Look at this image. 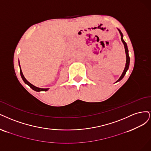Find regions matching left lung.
Wrapping results in <instances>:
<instances>
[{
	"instance_id": "left-lung-1",
	"label": "left lung",
	"mask_w": 151,
	"mask_h": 151,
	"mask_svg": "<svg viewBox=\"0 0 151 151\" xmlns=\"http://www.w3.org/2000/svg\"><path fill=\"white\" fill-rule=\"evenodd\" d=\"M118 31H119L120 34V36H121V40H122V42H123L124 45V48H125V54H126V63H125V68L124 70V71L122 73V74L121 75L120 77L119 78V79L116 81L115 83L118 82L119 81H120L124 77L126 72H127V71L129 69V64H130V57H129V50H128V47H127V43H126L125 42V41L123 39V35L122 33V32L120 31V29H118Z\"/></svg>"
}]
</instances>
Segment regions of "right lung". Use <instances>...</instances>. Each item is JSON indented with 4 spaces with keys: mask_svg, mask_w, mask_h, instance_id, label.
I'll list each match as a JSON object with an SVG mask.
<instances>
[{
    "mask_svg": "<svg viewBox=\"0 0 151 151\" xmlns=\"http://www.w3.org/2000/svg\"><path fill=\"white\" fill-rule=\"evenodd\" d=\"M19 68H20V73H21V78H22V80L24 81V82L25 83L26 85H27L28 86H29L33 90H35L36 91H47L48 90H49V88H39V87L35 86V85H32L31 83L29 82L26 79V78L24 77V76L23 73H22V72L21 68V66H20V63H19Z\"/></svg>",
    "mask_w": 151,
    "mask_h": 151,
    "instance_id": "1",
    "label": "right lung"
}]
</instances>
